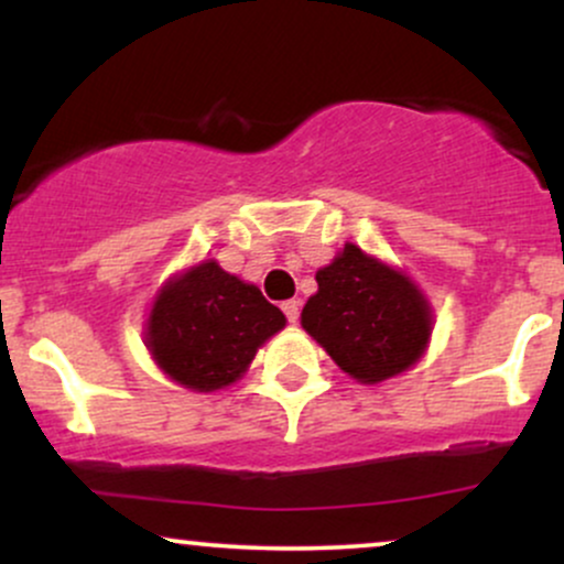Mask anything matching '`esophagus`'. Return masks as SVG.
Masks as SVG:
<instances>
[{"label": "esophagus", "mask_w": 564, "mask_h": 564, "mask_svg": "<svg viewBox=\"0 0 564 564\" xmlns=\"http://www.w3.org/2000/svg\"><path fill=\"white\" fill-rule=\"evenodd\" d=\"M281 307H283V313H286V321H289V323H296V321H300V300H289V302H283Z\"/></svg>", "instance_id": "esophagus-1"}]
</instances>
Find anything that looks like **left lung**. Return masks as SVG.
<instances>
[{"mask_svg":"<svg viewBox=\"0 0 564 564\" xmlns=\"http://www.w3.org/2000/svg\"><path fill=\"white\" fill-rule=\"evenodd\" d=\"M315 281L318 294L304 304L302 326L341 371L373 384L416 364L432 318L405 275L347 243Z\"/></svg>","mask_w":564,"mask_h":564,"instance_id":"obj_1","label":"left lung"}]
</instances>
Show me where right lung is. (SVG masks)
Wrapping results in <instances>:
<instances>
[{
	"label": "right lung",
	"instance_id": "1",
	"mask_svg": "<svg viewBox=\"0 0 564 564\" xmlns=\"http://www.w3.org/2000/svg\"><path fill=\"white\" fill-rule=\"evenodd\" d=\"M283 326V313L260 289L209 260L174 278L156 296L148 347L174 381L212 392L241 377L257 347Z\"/></svg>",
	"mask_w": 564,
	"mask_h": 564
}]
</instances>
